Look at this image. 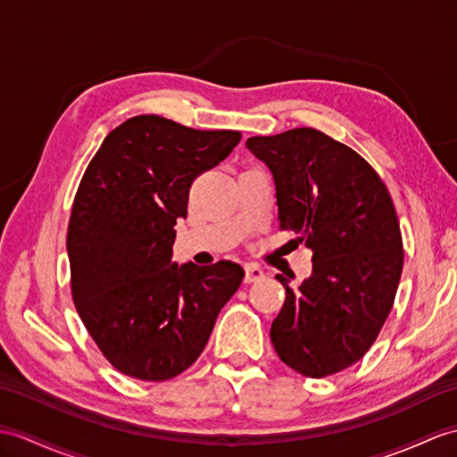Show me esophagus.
I'll use <instances>...</instances> for the list:
<instances>
[{
    "label": "esophagus",
    "instance_id": "esophagus-1",
    "mask_svg": "<svg viewBox=\"0 0 457 457\" xmlns=\"http://www.w3.org/2000/svg\"><path fill=\"white\" fill-rule=\"evenodd\" d=\"M264 278V272H262V269H259L257 264H247L245 267V280L247 284H251V282H259V280H262Z\"/></svg>",
    "mask_w": 457,
    "mask_h": 457
}]
</instances>
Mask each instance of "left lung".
Wrapping results in <instances>:
<instances>
[{"label":"left lung","instance_id":"8db88e82","mask_svg":"<svg viewBox=\"0 0 457 457\" xmlns=\"http://www.w3.org/2000/svg\"><path fill=\"white\" fill-rule=\"evenodd\" d=\"M249 152L270 169L282 229L313 251L298 290L277 274L286 300L270 341L307 378L341 372L362 358L384 327L403 270L397 212L362 155L313 129L253 136Z\"/></svg>","mask_w":457,"mask_h":457}]
</instances>
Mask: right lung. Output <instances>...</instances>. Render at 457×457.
<instances>
[{"label":"right lung","mask_w":457,"mask_h":457,"mask_svg":"<svg viewBox=\"0 0 457 457\" xmlns=\"http://www.w3.org/2000/svg\"><path fill=\"white\" fill-rule=\"evenodd\" d=\"M241 140L157 114L132 116L104 137L73 198L68 226L71 298L104 358L136 379L165 381L203 353L243 269L171 261L193 180Z\"/></svg>","instance_id":"obj_1"}]
</instances>
